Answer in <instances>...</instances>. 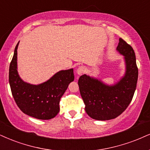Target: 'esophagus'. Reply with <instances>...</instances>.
Listing matches in <instances>:
<instances>
[{"mask_svg": "<svg viewBox=\"0 0 150 150\" xmlns=\"http://www.w3.org/2000/svg\"><path fill=\"white\" fill-rule=\"evenodd\" d=\"M86 72V67L84 66H81L77 69L76 73L78 75H81Z\"/></svg>", "mask_w": 150, "mask_h": 150, "instance_id": "esophagus-1", "label": "esophagus"}]
</instances>
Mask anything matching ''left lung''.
<instances>
[{"instance_id": "8db88e82", "label": "left lung", "mask_w": 150, "mask_h": 150, "mask_svg": "<svg viewBox=\"0 0 150 150\" xmlns=\"http://www.w3.org/2000/svg\"><path fill=\"white\" fill-rule=\"evenodd\" d=\"M117 50L125 56L126 73L117 84L108 86L86 74L79 79L85 110L92 119L108 120L126 110L132 100L137 84L138 69L133 48L120 38Z\"/></svg>"}]
</instances>
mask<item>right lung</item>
<instances>
[{
  "mask_svg": "<svg viewBox=\"0 0 150 150\" xmlns=\"http://www.w3.org/2000/svg\"><path fill=\"white\" fill-rule=\"evenodd\" d=\"M10 64L9 82L14 101L22 112L40 120H50L60 110V98L74 79L73 69L58 71L43 83L31 85L21 79L17 72V48Z\"/></svg>",
  "mask_w": 150,
  "mask_h": 150,
  "instance_id": "obj_1",
  "label": "right lung"
}]
</instances>
